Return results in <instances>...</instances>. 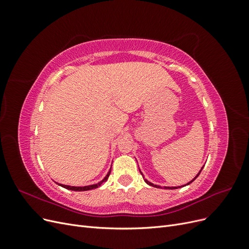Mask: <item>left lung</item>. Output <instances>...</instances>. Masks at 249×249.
<instances>
[{
    "mask_svg": "<svg viewBox=\"0 0 249 249\" xmlns=\"http://www.w3.org/2000/svg\"><path fill=\"white\" fill-rule=\"evenodd\" d=\"M201 169H202V168H201ZM200 171H201V170H200ZM200 171L198 172V175H197L196 177H195V178H193V179L191 180V182H189V183H188V184H186V185H189V184H191V183L193 182V180H194L195 178H197V177L199 176V173H200ZM141 175H142V173H141ZM144 180H145V183H146V184H148L149 186H153V187H156V188H160V186H157V185H154L153 183H150V182H148V180H147V179H144ZM164 188H165V189H177V187H164Z\"/></svg>",
    "mask_w": 249,
    "mask_h": 249,
    "instance_id": "left-lung-1",
    "label": "left lung"
}]
</instances>
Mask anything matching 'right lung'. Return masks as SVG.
I'll return each mask as SVG.
<instances>
[{
    "instance_id": "add662e5",
    "label": "right lung",
    "mask_w": 249,
    "mask_h": 249,
    "mask_svg": "<svg viewBox=\"0 0 249 249\" xmlns=\"http://www.w3.org/2000/svg\"><path fill=\"white\" fill-rule=\"evenodd\" d=\"M110 172H111V169L109 170V172H108V175L105 177V178L103 179V180H101L100 183H97V184H94V185H90V186H84V187H73V186H67V185H62V184H58V185H60L61 187H63V188H65V189H69V190H73V191H87V190H92V189H95V188H97V187H100L103 183H105L106 182V180L108 179V178H109V176H110Z\"/></svg>"
}]
</instances>
